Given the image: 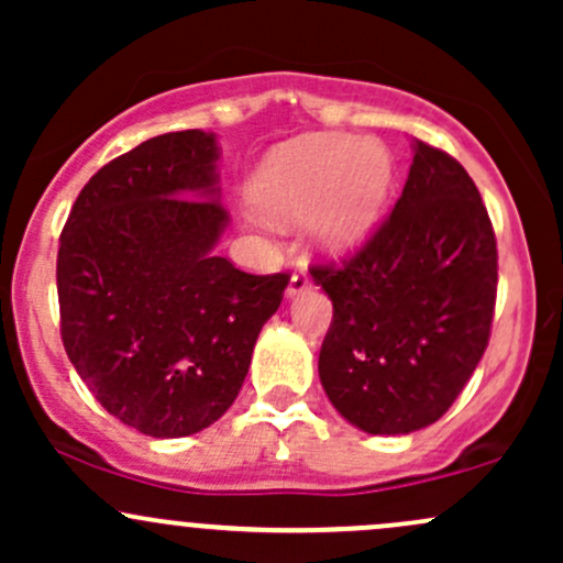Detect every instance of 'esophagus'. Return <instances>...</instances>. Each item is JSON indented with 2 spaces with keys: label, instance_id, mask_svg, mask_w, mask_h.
I'll list each match as a JSON object with an SVG mask.
<instances>
[{
  "label": "esophagus",
  "instance_id": "obj_1",
  "mask_svg": "<svg viewBox=\"0 0 563 563\" xmlns=\"http://www.w3.org/2000/svg\"><path fill=\"white\" fill-rule=\"evenodd\" d=\"M309 288V275H307V269L303 267H296L294 269V275H290V283H288V299H294V296H299V294H303V290Z\"/></svg>",
  "mask_w": 563,
  "mask_h": 563
}]
</instances>
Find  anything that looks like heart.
I'll return each instance as SVG.
<instances>
[{
    "label": "heart",
    "instance_id": "obj_1",
    "mask_svg": "<svg viewBox=\"0 0 563 563\" xmlns=\"http://www.w3.org/2000/svg\"><path fill=\"white\" fill-rule=\"evenodd\" d=\"M394 161L380 142L314 134L277 147L249 183V200L275 222L309 217V238L331 256L357 251L376 230Z\"/></svg>",
    "mask_w": 563,
    "mask_h": 563
}]
</instances>
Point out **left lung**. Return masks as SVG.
<instances>
[{
	"mask_svg": "<svg viewBox=\"0 0 563 563\" xmlns=\"http://www.w3.org/2000/svg\"><path fill=\"white\" fill-rule=\"evenodd\" d=\"M412 153L402 196L363 249L309 269L333 301L322 389L367 434L439 421L474 376L495 314L497 243L474 179L421 140Z\"/></svg>",
	"mask_w": 563,
	"mask_h": 563,
	"instance_id": "obj_1",
	"label": "left lung"
}]
</instances>
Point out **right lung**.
I'll list each match as a JSON object with an SVG mask.
<instances>
[{"instance_id": "obj_1", "label": "right lung", "mask_w": 563, "mask_h": 563, "mask_svg": "<svg viewBox=\"0 0 563 563\" xmlns=\"http://www.w3.org/2000/svg\"><path fill=\"white\" fill-rule=\"evenodd\" d=\"M211 132L158 134L84 185L57 251L60 335L95 399L140 434L177 439L228 412L286 273L217 256L228 228Z\"/></svg>"}]
</instances>
